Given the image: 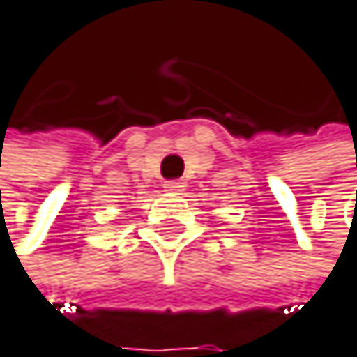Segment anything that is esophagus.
<instances>
[{
    "label": "esophagus",
    "mask_w": 357,
    "mask_h": 357,
    "mask_svg": "<svg viewBox=\"0 0 357 357\" xmlns=\"http://www.w3.org/2000/svg\"><path fill=\"white\" fill-rule=\"evenodd\" d=\"M165 190L180 192V190H184V182L182 180H169V182H165Z\"/></svg>",
    "instance_id": "1"
}]
</instances>
